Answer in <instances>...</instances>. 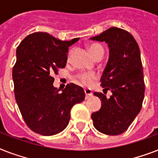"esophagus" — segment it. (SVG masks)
<instances>
[{
	"label": "esophagus",
	"mask_w": 158,
	"mask_h": 158,
	"mask_svg": "<svg viewBox=\"0 0 158 158\" xmlns=\"http://www.w3.org/2000/svg\"><path fill=\"white\" fill-rule=\"evenodd\" d=\"M84 93H85V94H86V99L90 98L91 96H93V92H92L91 89H84Z\"/></svg>",
	"instance_id": "1"
}]
</instances>
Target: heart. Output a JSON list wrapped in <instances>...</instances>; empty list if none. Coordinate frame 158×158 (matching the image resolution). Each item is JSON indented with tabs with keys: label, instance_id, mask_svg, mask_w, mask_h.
Wrapping results in <instances>:
<instances>
[{
	"label": "heart",
	"instance_id": "1",
	"mask_svg": "<svg viewBox=\"0 0 158 158\" xmlns=\"http://www.w3.org/2000/svg\"><path fill=\"white\" fill-rule=\"evenodd\" d=\"M89 51L92 56L94 57L96 55L98 54L101 52H103V48L101 45L98 43H93L89 46ZM70 54V53H69ZM97 79L96 74H81L78 75V79L80 82V84L85 86H89L93 84V82Z\"/></svg>",
	"mask_w": 158,
	"mask_h": 158
}]
</instances>
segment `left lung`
I'll return each instance as SVG.
<instances>
[{"mask_svg":"<svg viewBox=\"0 0 158 158\" xmlns=\"http://www.w3.org/2000/svg\"><path fill=\"white\" fill-rule=\"evenodd\" d=\"M91 40L105 42L109 59L101 78L103 93H112L108 98L94 93L102 102L101 109L92 114L94 127L108 135L122 134L139 113L144 98L142 61L139 48L129 32L111 27Z\"/></svg>","mask_w":158,"mask_h":158,"instance_id":"left-lung-1","label":"left lung"}]
</instances>
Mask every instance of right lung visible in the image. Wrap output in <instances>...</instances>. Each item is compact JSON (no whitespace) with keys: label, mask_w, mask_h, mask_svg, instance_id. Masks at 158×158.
<instances>
[{"label":"right lung","mask_w":158,"mask_h":158,"mask_svg":"<svg viewBox=\"0 0 158 158\" xmlns=\"http://www.w3.org/2000/svg\"><path fill=\"white\" fill-rule=\"evenodd\" d=\"M79 39L61 41L37 32L17 48L12 71L15 97L23 120L33 132L45 136L61 132L69 124L73 106L85 98L83 88L76 84H67L62 93L53 87L52 75L64 68L69 47Z\"/></svg>","instance_id":"obj_1"}]
</instances>
